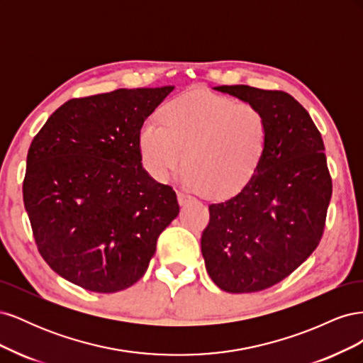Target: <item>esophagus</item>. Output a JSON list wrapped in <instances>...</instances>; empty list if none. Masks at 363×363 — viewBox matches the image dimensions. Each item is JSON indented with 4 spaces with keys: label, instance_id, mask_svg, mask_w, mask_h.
Masks as SVG:
<instances>
[{
    "label": "esophagus",
    "instance_id": "obj_1",
    "mask_svg": "<svg viewBox=\"0 0 363 363\" xmlns=\"http://www.w3.org/2000/svg\"><path fill=\"white\" fill-rule=\"evenodd\" d=\"M177 199H179L180 206H184L186 203H188V201L191 200V196H189V195H186V194H183V192H177Z\"/></svg>",
    "mask_w": 363,
    "mask_h": 363
}]
</instances>
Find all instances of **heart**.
<instances>
[{
    "label": "heart",
    "mask_w": 363,
    "mask_h": 363,
    "mask_svg": "<svg viewBox=\"0 0 363 363\" xmlns=\"http://www.w3.org/2000/svg\"><path fill=\"white\" fill-rule=\"evenodd\" d=\"M159 116L160 124H144L138 138L140 162L157 182L179 169L184 152V186L223 199L244 188L265 156L268 119L255 104L194 91Z\"/></svg>",
    "instance_id": "heart-1"
}]
</instances>
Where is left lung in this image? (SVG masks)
I'll return each instance as SVG.
<instances>
[{
	"label": "left lung",
	"instance_id": "left-lung-1",
	"mask_svg": "<svg viewBox=\"0 0 363 363\" xmlns=\"http://www.w3.org/2000/svg\"><path fill=\"white\" fill-rule=\"evenodd\" d=\"M215 89L257 106L269 136L265 156L244 188L208 206L201 252L218 288L257 292L286 279L320 244L332 177L320 130L294 96L245 84Z\"/></svg>",
	"mask_w": 363,
	"mask_h": 363
}]
</instances>
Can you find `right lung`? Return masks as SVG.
<instances>
[{"label":"right lung","instance_id":"right-lung-1","mask_svg":"<svg viewBox=\"0 0 363 363\" xmlns=\"http://www.w3.org/2000/svg\"><path fill=\"white\" fill-rule=\"evenodd\" d=\"M174 86L72 98L31 140L23 183L38 250L83 289L112 294L144 276L177 195L142 168L138 138Z\"/></svg>","mask_w":363,"mask_h":363}]
</instances>
